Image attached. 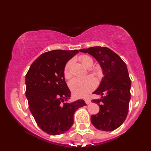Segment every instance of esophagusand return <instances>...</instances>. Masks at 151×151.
Instances as JSON below:
<instances>
[{
  "instance_id": "obj_1",
  "label": "esophagus",
  "mask_w": 151,
  "mask_h": 151,
  "mask_svg": "<svg viewBox=\"0 0 151 151\" xmlns=\"http://www.w3.org/2000/svg\"><path fill=\"white\" fill-rule=\"evenodd\" d=\"M85 102L87 104H90L91 103V101L89 100V99H86V100H85Z\"/></svg>"
}]
</instances>
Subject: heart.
I'll return each mask as SVG.
<instances>
[{
  "label": "heart",
  "mask_w": 151,
  "mask_h": 151,
  "mask_svg": "<svg viewBox=\"0 0 151 151\" xmlns=\"http://www.w3.org/2000/svg\"><path fill=\"white\" fill-rule=\"evenodd\" d=\"M80 60L82 63L86 67H90L93 65V60L91 57L87 55H82L80 57ZM72 61H69L64 67L63 75L65 78L69 79L71 76L70 67ZM96 81L92 76H86L84 78L75 77L73 78L69 82V88L72 91L73 95L76 97H84L89 93L96 87Z\"/></svg>",
  "instance_id": "obj_1"
}]
</instances>
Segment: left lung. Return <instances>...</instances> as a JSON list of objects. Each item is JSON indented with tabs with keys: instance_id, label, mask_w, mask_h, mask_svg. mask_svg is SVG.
<instances>
[{
	"instance_id": "left-lung-1",
	"label": "left lung",
	"mask_w": 151,
	"mask_h": 151,
	"mask_svg": "<svg viewBox=\"0 0 151 151\" xmlns=\"http://www.w3.org/2000/svg\"><path fill=\"white\" fill-rule=\"evenodd\" d=\"M79 51L93 56L104 75L99 88L93 93L101 95V98L92 101L99 105L100 110L91 116V123L102 131L117 129L127 116L131 97V81L126 63L107 47H93Z\"/></svg>"
}]
</instances>
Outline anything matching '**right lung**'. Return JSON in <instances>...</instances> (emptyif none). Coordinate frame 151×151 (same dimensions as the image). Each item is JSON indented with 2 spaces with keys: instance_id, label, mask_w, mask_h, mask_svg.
I'll list each match as a JSON object with an SVG mask.
<instances>
[{
  "instance_id": "obj_1",
  "label": "right lung",
  "mask_w": 151,
  "mask_h": 151,
  "mask_svg": "<svg viewBox=\"0 0 151 151\" xmlns=\"http://www.w3.org/2000/svg\"><path fill=\"white\" fill-rule=\"evenodd\" d=\"M78 50H54L41 54L32 64L25 78L26 97L31 114L40 129L60 135L73 124V115L84 100L69 102L70 91L63 75L67 62Z\"/></svg>"
}]
</instances>
